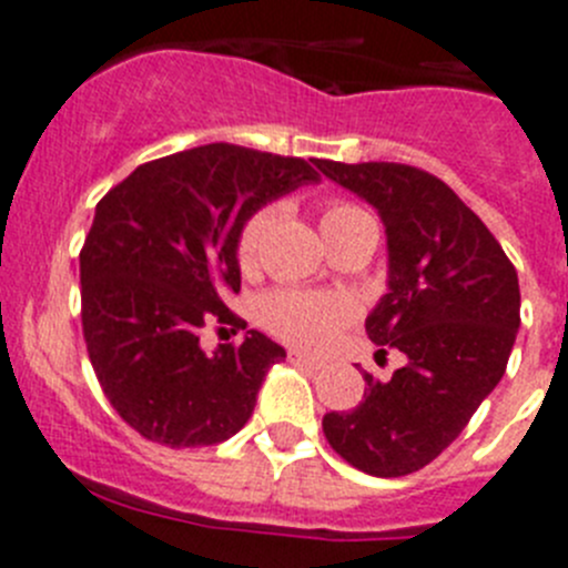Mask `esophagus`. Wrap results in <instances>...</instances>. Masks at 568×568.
<instances>
[{
    "instance_id": "obj_1",
    "label": "esophagus",
    "mask_w": 568,
    "mask_h": 568,
    "mask_svg": "<svg viewBox=\"0 0 568 568\" xmlns=\"http://www.w3.org/2000/svg\"><path fill=\"white\" fill-rule=\"evenodd\" d=\"M288 362L300 364V367H311V369L325 367V362H322V358L308 356V353H300V349H288Z\"/></svg>"
}]
</instances>
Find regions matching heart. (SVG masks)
Instances as JSON below:
<instances>
[{
  "label": "heart",
  "mask_w": 568,
  "mask_h": 568,
  "mask_svg": "<svg viewBox=\"0 0 568 568\" xmlns=\"http://www.w3.org/2000/svg\"><path fill=\"white\" fill-rule=\"evenodd\" d=\"M356 219H364L358 206L347 201H327L322 206V235L325 241L353 224ZM272 212L257 210L252 219L243 224L237 235V266L241 272H254L257 268L260 252L266 243ZM356 320V302L342 294H320V291H296V288H277L268 291L257 305V322L272 333L280 342L302 349L327 347L333 338L342 333L344 325Z\"/></svg>",
  "instance_id": "1"
}]
</instances>
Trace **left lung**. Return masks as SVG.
<instances>
[{"label":"left lung","mask_w":568,"mask_h":568,"mask_svg":"<svg viewBox=\"0 0 568 568\" xmlns=\"http://www.w3.org/2000/svg\"><path fill=\"white\" fill-rule=\"evenodd\" d=\"M316 168L381 212L389 291L367 316V336L384 356H406L386 384L364 373L362 404L322 417V432L364 474H415L459 437L505 375L521 325L516 266L479 215L420 168L333 159Z\"/></svg>","instance_id":"1"}]
</instances>
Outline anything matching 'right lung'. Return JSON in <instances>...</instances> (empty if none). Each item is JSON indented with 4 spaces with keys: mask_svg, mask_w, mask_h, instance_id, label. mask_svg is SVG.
I'll list each match as a JSON object with an SVG mask.
<instances>
[{
    "mask_svg": "<svg viewBox=\"0 0 568 568\" xmlns=\"http://www.w3.org/2000/svg\"><path fill=\"white\" fill-rule=\"evenodd\" d=\"M320 173L300 156L212 145L140 164L94 210L81 248L89 362L116 415L171 448L224 443L285 349L260 331L201 349L204 327L241 331L237 235L266 201Z\"/></svg>",
    "mask_w": 568,
    "mask_h": 568,
    "instance_id": "right-lung-1",
    "label": "right lung"
}]
</instances>
